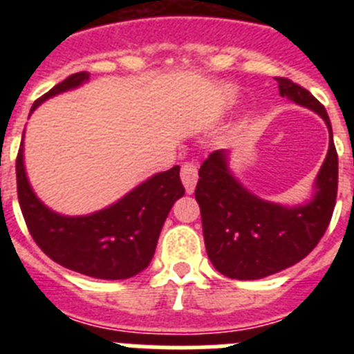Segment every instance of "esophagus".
Masks as SVG:
<instances>
[{
	"label": "esophagus",
	"instance_id": "obj_1",
	"mask_svg": "<svg viewBox=\"0 0 354 354\" xmlns=\"http://www.w3.org/2000/svg\"><path fill=\"white\" fill-rule=\"evenodd\" d=\"M180 180H183L184 187H186V193L192 195L195 192L196 180H198V168H196L195 162H184L183 168H180Z\"/></svg>",
	"mask_w": 354,
	"mask_h": 354
}]
</instances>
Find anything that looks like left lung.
<instances>
[{
    "mask_svg": "<svg viewBox=\"0 0 354 354\" xmlns=\"http://www.w3.org/2000/svg\"><path fill=\"white\" fill-rule=\"evenodd\" d=\"M280 95L312 109L330 133L326 159L303 204L270 202L239 183L228 165V150H214L198 170L195 196L202 212L207 257L221 274L259 280L287 270L317 246L330 225L339 184V158L326 109L299 84L277 77Z\"/></svg>",
    "mask_w": 354,
    "mask_h": 354,
    "instance_id": "8db88e82",
    "label": "left lung"
}]
</instances>
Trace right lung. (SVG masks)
Wrapping results in <instances>:
<instances>
[{
	"mask_svg": "<svg viewBox=\"0 0 354 354\" xmlns=\"http://www.w3.org/2000/svg\"><path fill=\"white\" fill-rule=\"evenodd\" d=\"M88 80V72L72 74L35 101L30 115ZM179 171L174 167L154 174L101 211L67 216L49 209L33 192L24 167V134L15 162L19 205L39 248L67 270L101 280H126L150 264L168 212L184 195Z\"/></svg>",
	"mask_w": 354,
	"mask_h": 354,
	"instance_id": "obj_1",
	"label": "right lung"
}]
</instances>
